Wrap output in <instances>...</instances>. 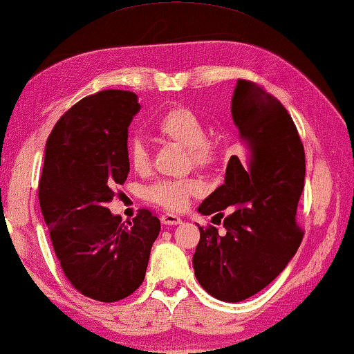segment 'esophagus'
Returning <instances> with one entry per match:
<instances>
[{
    "mask_svg": "<svg viewBox=\"0 0 354 354\" xmlns=\"http://www.w3.org/2000/svg\"><path fill=\"white\" fill-rule=\"evenodd\" d=\"M161 222L164 225H178L182 219L176 214H171V212H166V214L161 216Z\"/></svg>",
    "mask_w": 354,
    "mask_h": 354,
    "instance_id": "1",
    "label": "esophagus"
}]
</instances>
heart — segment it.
I'll list each match as a JSON object with an SVG mask.
<instances>
[{"label":"heart","mask_w":354,"mask_h":354,"mask_svg":"<svg viewBox=\"0 0 354 354\" xmlns=\"http://www.w3.org/2000/svg\"><path fill=\"white\" fill-rule=\"evenodd\" d=\"M154 130L159 137L187 148L192 164L201 169H211L219 159V149L214 142L206 140V129L203 120L187 108H172L164 113ZM127 161L135 172L145 174L149 167L148 149L138 138L127 145ZM200 182L195 178L182 180H161L148 190V200L171 211H180L187 206L188 198L200 193Z\"/></svg>","instance_id":"b5f03b06"}]
</instances>
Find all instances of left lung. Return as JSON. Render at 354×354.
<instances>
[{"instance_id": "obj_1", "label": "left lung", "mask_w": 354, "mask_h": 354, "mask_svg": "<svg viewBox=\"0 0 354 354\" xmlns=\"http://www.w3.org/2000/svg\"><path fill=\"white\" fill-rule=\"evenodd\" d=\"M232 119L245 156H232L225 178L198 207L203 216L222 211L225 235L200 227L193 254L198 282L212 297L239 303L268 287L297 253L303 232L295 222L304 187V149L287 109L248 80L232 96Z\"/></svg>"}]
</instances>
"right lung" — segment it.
Listing matches in <instances>:
<instances>
[{"label": "right lung", "mask_w": 354, "mask_h": 354, "mask_svg": "<svg viewBox=\"0 0 354 354\" xmlns=\"http://www.w3.org/2000/svg\"><path fill=\"white\" fill-rule=\"evenodd\" d=\"M132 91L103 90L72 106L53 129L38 187L53 248L69 282L96 301L132 295L145 279L161 222L148 209L122 222L108 209L127 180Z\"/></svg>", "instance_id": "obj_1"}]
</instances>
